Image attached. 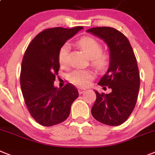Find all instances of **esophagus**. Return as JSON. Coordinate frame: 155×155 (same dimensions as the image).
Masks as SVG:
<instances>
[{"label":"esophagus","mask_w":155,"mask_h":155,"mask_svg":"<svg viewBox=\"0 0 155 155\" xmlns=\"http://www.w3.org/2000/svg\"><path fill=\"white\" fill-rule=\"evenodd\" d=\"M78 91H79V93L81 94H83L84 91H85L86 90L84 89V88H79V89H78Z\"/></svg>","instance_id":"34e87169"}]
</instances>
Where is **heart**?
<instances>
[{
	"instance_id": "1",
	"label": "heart",
	"mask_w": 155,
	"mask_h": 155,
	"mask_svg": "<svg viewBox=\"0 0 155 155\" xmlns=\"http://www.w3.org/2000/svg\"><path fill=\"white\" fill-rule=\"evenodd\" d=\"M76 45L84 52L87 58L91 59L92 66L97 70L102 71L107 66L110 56L107 52L102 51V45L91 37H84L76 41ZM69 45L64 44L60 49L58 53V61L61 67L67 65ZM94 77V74L90 70L76 69L70 74L69 80L75 85L87 87Z\"/></svg>"
}]
</instances>
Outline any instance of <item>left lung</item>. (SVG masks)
Masks as SVG:
<instances>
[{
  "instance_id": "8db88e82",
  "label": "left lung",
  "mask_w": 155,
  "mask_h": 155,
  "mask_svg": "<svg viewBox=\"0 0 155 155\" xmlns=\"http://www.w3.org/2000/svg\"><path fill=\"white\" fill-rule=\"evenodd\" d=\"M87 31L106 41L110 53V67L98 85L103 89L108 87L112 91H95L92 116L104 124L120 125L128 120L137 102L140 77L136 56L128 39L120 31L109 27H93Z\"/></svg>"
}]
</instances>
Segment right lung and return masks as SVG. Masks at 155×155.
I'll return each mask as SVG.
<instances>
[{
	"label": "right lung",
	"mask_w": 155,
	"mask_h": 155,
	"mask_svg": "<svg viewBox=\"0 0 155 155\" xmlns=\"http://www.w3.org/2000/svg\"><path fill=\"white\" fill-rule=\"evenodd\" d=\"M83 28H48L37 35L26 49L20 87L27 110L41 125L53 126L65 120L71 104L79 96L71 84L58 89L54 87L53 82L60 68V49Z\"/></svg>",
	"instance_id": "obj_1"
}]
</instances>
